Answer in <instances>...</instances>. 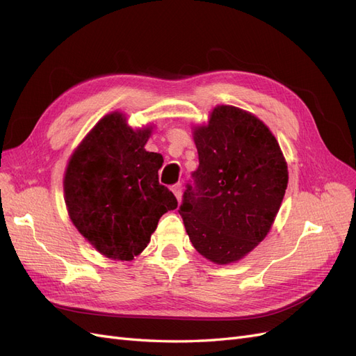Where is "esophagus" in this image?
<instances>
[{"label": "esophagus", "mask_w": 356, "mask_h": 356, "mask_svg": "<svg viewBox=\"0 0 356 356\" xmlns=\"http://www.w3.org/2000/svg\"><path fill=\"white\" fill-rule=\"evenodd\" d=\"M172 191H174V195H175L177 200H178V202H181V193H182V187H181V184L172 186Z\"/></svg>", "instance_id": "obj_1"}]
</instances>
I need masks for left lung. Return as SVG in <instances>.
Segmentation results:
<instances>
[{
    "mask_svg": "<svg viewBox=\"0 0 356 356\" xmlns=\"http://www.w3.org/2000/svg\"><path fill=\"white\" fill-rule=\"evenodd\" d=\"M193 139L199 168L179 215L200 255L236 263L272 229L288 184L285 157L260 118L232 105L215 106Z\"/></svg>",
    "mask_w": 356,
    "mask_h": 356,
    "instance_id": "1",
    "label": "left lung"
}]
</instances>
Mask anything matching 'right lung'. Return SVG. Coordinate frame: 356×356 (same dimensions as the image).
<instances>
[{"mask_svg": "<svg viewBox=\"0 0 356 356\" xmlns=\"http://www.w3.org/2000/svg\"><path fill=\"white\" fill-rule=\"evenodd\" d=\"M152 131H134L123 113L106 114L74 149L63 177L75 229L111 260H134L161 215L178 207L174 193L159 182L163 157L144 148Z\"/></svg>", "mask_w": 356, "mask_h": 356, "instance_id": "obj_1", "label": "right lung"}]
</instances>
